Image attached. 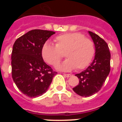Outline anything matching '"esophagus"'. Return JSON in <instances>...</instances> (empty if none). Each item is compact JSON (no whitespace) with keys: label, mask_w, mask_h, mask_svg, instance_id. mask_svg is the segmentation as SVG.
<instances>
[{"label":"esophagus","mask_w":122,"mask_h":122,"mask_svg":"<svg viewBox=\"0 0 122 122\" xmlns=\"http://www.w3.org/2000/svg\"><path fill=\"white\" fill-rule=\"evenodd\" d=\"M63 76L65 77H67V78H69L70 76H71V74H63Z\"/></svg>","instance_id":"obj_1"}]
</instances>
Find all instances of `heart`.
<instances>
[{
  "instance_id": "heart-1",
  "label": "heart",
  "mask_w": 122,
  "mask_h": 122,
  "mask_svg": "<svg viewBox=\"0 0 122 122\" xmlns=\"http://www.w3.org/2000/svg\"><path fill=\"white\" fill-rule=\"evenodd\" d=\"M56 45L50 42L42 47L41 55L47 63L56 65L65 53L66 59L57 66L63 71L84 69L90 63L95 54L93 42L78 32H71L59 35L55 38Z\"/></svg>"
}]
</instances>
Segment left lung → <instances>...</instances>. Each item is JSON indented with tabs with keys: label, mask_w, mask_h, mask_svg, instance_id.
Instances as JSON below:
<instances>
[{
	"label": "left lung",
	"mask_w": 122,
	"mask_h": 122,
	"mask_svg": "<svg viewBox=\"0 0 122 122\" xmlns=\"http://www.w3.org/2000/svg\"><path fill=\"white\" fill-rule=\"evenodd\" d=\"M95 48V58L87 69L76 76L79 84L72 90L82 97H90L99 92L110 71V53L107 44L102 38L88 31Z\"/></svg>",
	"instance_id": "obj_1"
}]
</instances>
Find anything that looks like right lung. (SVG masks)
I'll list each match as a JSON object with an SVG mask.
<instances>
[{"instance_id":"1","label":"right lung","mask_w":122,"mask_h":122,"mask_svg":"<svg viewBox=\"0 0 122 122\" xmlns=\"http://www.w3.org/2000/svg\"><path fill=\"white\" fill-rule=\"evenodd\" d=\"M53 31L34 29L18 38L12 52V78L26 96L36 97L46 92L57 72L43 60L42 46Z\"/></svg>"}]
</instances>
